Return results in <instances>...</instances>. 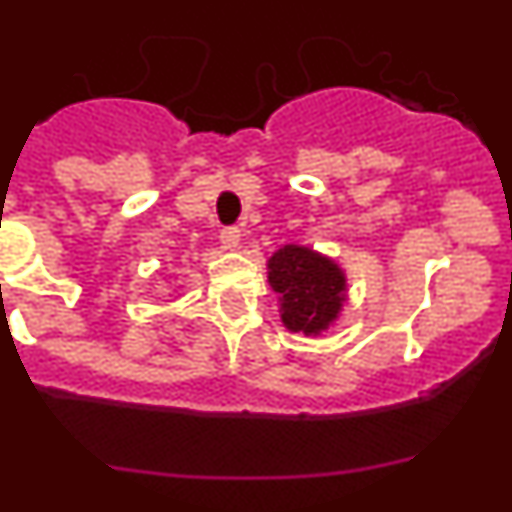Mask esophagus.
<instances>
[{
  "label": "esophagus",
  "mask_w": 512,
  "mask_h": 512,
  "mask_svg": "<svg viewBox=\"0 0 512 512\" xmlns=\"http://www.w3.org/2000/svg\"><path fill=\"white\" fill-rule=\"evenodd\" d=\"M220 243H223L225 251H235V248L241 246V230L225 228L223 233H220Z\"/></svg>",
  "instance_id": "obj_1"
}]
</instances>
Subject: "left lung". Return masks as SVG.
Returning <instances> with one entry per match:
<instances>
[{
    "mask_svg": "<svg viewBox=\"0 0 512 512\" xmlns=\"http://www.w3.org/2000/svg\"><path fill=\"white\" fill-rule=\"evenodd\" d=\"M277 292L279 318L289 333L320 336L336 325L348 302V277L336 259L300 243H287L266 259Z\"/></svg>",
    "mask_w": 512,
    "mask_h": 512,
    "instance_id": "left-lung-1",
    "label": "left lung"
}]
</instances>
